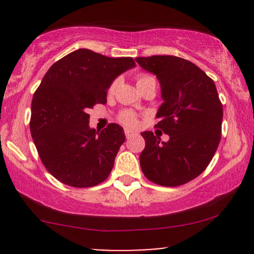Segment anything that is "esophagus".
Wrapping results in <instances>:
<instances>
[{"label":"esophagus","instance_id":"34e87169","mask_svg":"<svg viewBox=\"0 0 254 254\" xmlns=\"http://www.w3.org/2000/svg\"><path fill=\"white\" fill-rule=\"evenodd\" d=\"M133 135H135V132L131 130H125V136H127V138H131Z\"/></svg>","mask_w":254,"mask_h":254}]
</instances>
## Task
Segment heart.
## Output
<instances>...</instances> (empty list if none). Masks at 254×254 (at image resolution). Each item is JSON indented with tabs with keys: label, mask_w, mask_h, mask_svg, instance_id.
<instances>
[{
	"label": "heart",
	"mask_w": 254,
	"mask_h": 254,
	"mask_svg": "<svg viewBox=\"0 0 254 254\" xmlns=\"http://www.w3.org/2000/svg\"><path fill=\"white\" fill-rule=\"evenodd\" d=\"M149 80H154V78L151 76H148V75H141V76L137 77V84H141L145 82V81H149ZM115 87H116V82L110 87V93H112L113 90H115ZM119 121L129 127H136L137 124L136 115L133 112H131V111H124V112L121 115V117H119Z\"/></svg>",
	"instance_id": "1"
}]
</instances>
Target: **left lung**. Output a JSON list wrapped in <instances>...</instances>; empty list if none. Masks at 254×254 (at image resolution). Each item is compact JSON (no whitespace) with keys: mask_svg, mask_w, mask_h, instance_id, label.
Returning <instances> with one entry per match:
<instances>
[{"mask_svg":"<svg viewBox=\"0 0 254 254\" xmlns=\"http://www.w3.org/2000/svg\"><path fill=\"white\" fill-rule=\"evenodd\" d=\"M142 69L155 75L164 103L156 124L167 142L151 131L141 133L145 147L139 155L150 182L179 186L199 176L210 164L221 139L223 109L216 86L196 64L176 56L137 57Z\"/></svg>","mask_w":254,"mask_h":254,"instance_id":"1","label":"left lung"}]
</instances>
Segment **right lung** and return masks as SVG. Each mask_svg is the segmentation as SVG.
Returning a JSON list of instances; mask_svg holds the SVG:
<instances>
[{
  "mask_svg": "<svg viewBox=\"0 0 254 254\" xmlns=\"http://www.w3.org/2000/svg\"><path fill=\"white\" fill-rule=\"evenodd\" d=\"M131 57H106L88 50L66 55L51 65L33 95L31 135L40 160L65 185L90 188L110 176L125 141L121 125L89 127V109L106 104L119 75L135 68Z\"/></svg>",
  "mask_w": 254,
  "mask_h": 254,
  "instance_id": "obj_1",
  "label": "right lung"
}]
</instances>
